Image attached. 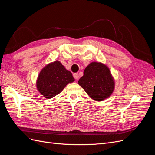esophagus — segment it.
Segmentation results:
<instances>
[{
  "label": "esophagus",
  "instance_id": "esophagus-1",
  "mask_svg": "<svg viewBox=\"0 0 155 155\" xmlns=\"http://www.w3.org/2000/svg\"><path fill=\"white\" fill-rule=\"evenodd\" d=\"M73 76L75 78V79H78V78H79V75H78V73H75V74H73Z\"/></svg>",
  "mask_w": 155,
  "mask_h": 155
}]
</instances>
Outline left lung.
Masks as SVG:
<instances>
[{"mask_svg":"<svg viewBox=\"0 0 155 155\" xmlns=\"http://www.w3.org/2000/svg\"><path fill=\"white\" fill-rule=\"evenodd\" d=\"M80 85L91 99L101 101L110 97L115 87L111 72L105 64L92 62L85 68L83 76L79 79Z\"/></svg>","mask_w":155,"mask_h":155,"instance_id":"left-lung-1","label":"left lung"}]
</instances>
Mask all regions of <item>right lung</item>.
Returning a JSON list of instances; mask_svg holds the SVG:
<instances>
[{
    "mask_svg": "<svg viewBox=\"0 0 155 155\" xmlns=\"http://www.w3.org/2000/svg\"><path fill=\"white\" fill-rule=\"evenodd\" d=\"M75 81L72 73L59 61L51 62L41 70L36 81L37 89L45 98L55 96L70 83Z\"/></svg>",
    "mask_w": 155,
    "mask_h": 155,
    "instance_id": "1",
    "label": "right lung"
}]
</instances>
